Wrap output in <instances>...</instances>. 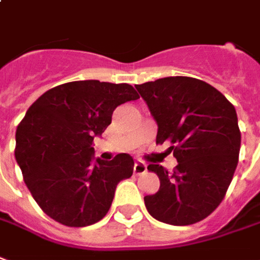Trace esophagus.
Segmentation results:
<instances>
[{"mask_svg":"<svg viewBox=\"0 0 260 260\" xmlns=\"http://www.w3.org/2000/svg\"><path fill=\"white\" fill-rule=\"evenodd\" d=\"M146 172V163L145 161L138 160L135 161V165H134V173L135 174H142Z\"/></svg>","mask_w":260,"mask_h":260,"instance_id":"obj_1","label":"esophagus"}]
</instances>
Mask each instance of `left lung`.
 I'll use <instances>...</instances> for the list:
<instances>
[{"instance_id": "obj_1", "label": "left lung", "mask_w": 260, "mask_h": 260, "mask_svg": "<svg viewBox=\"0 0 260 260\" xmlns=\"http://www.w3.org/2000/svg\"><path fill=\"white\" fill-rule=\"evenodd\" d=\"M157 124L156 143L169 142L173 172L150 163L160 180L145 196L148 212L170 225L196 224L224 199L238 165L241 132L234 105L206 81L165 77L135 86Z\"/></svg>"}]
</instances>
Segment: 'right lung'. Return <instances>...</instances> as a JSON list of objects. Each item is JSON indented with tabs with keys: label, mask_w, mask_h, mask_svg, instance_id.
Returning a JSON list of instances; mask_svg holds the SVG:
<instances>
[{
	"label": "right lung",
	"mask_w": 260,
	"mask_h": 260,
	"mask_svg": "<svg viewBox=\"0 0 260 260\" xmlns=\"http://www.w3.org/2000/svg\"><path fill=\"white\" fill-rule=\"evenodd\" d=\"M139 99L134 87L99 80L53 87L29 107L16 128L15 159L32 197L50 218L87 226L105 217L134 159L94 156L92 141L111 124L118 105Z\"/></svg>",
	"instance_id": "add662e5"
}]
</instances>
